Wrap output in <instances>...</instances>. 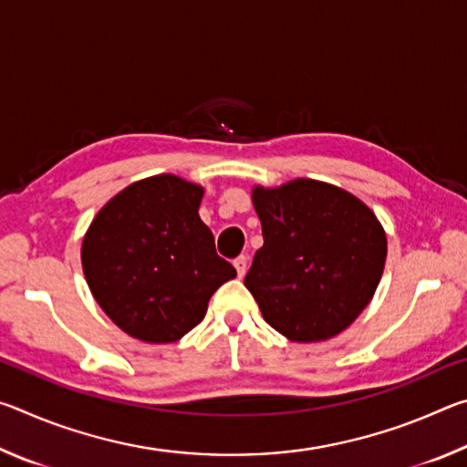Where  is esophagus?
<instances>
[{
  "label": "esophagus",
  "instance_id": "obj_1",
  "mask_svg": "<svg viewBox=\"0 0 467 467\" xmlns=\"http://www.w3.org/2000/svg\"><path fill=\"white\" fill-rule=\"evenodd\" d=\"M233 264H234V267H236V274H239V278H243L244 272H247V257H244V255H239V257L234 259Z\"/></svg>",
  "mask_w": 467,
  "mask_h": 467
}]
</instances>
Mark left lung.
Instances as JSON below:
<instances>
[{
  "label": "left lung",
  "instance_id": "1",
  "mask_svg": "<svg viewBox=\"0 0 467 467\" xmlns=\"http://www.w3.org/2000/svg\"><path fill=\"white\" fill-rule=\"evenodd\" d=\"M264 247L244 286L270 326L292 342H321L365 311L387 257L381 223L336 185L295 179L253 189Z\"/></svg>",
  "mask_w": 467,
  "mask_h": 467
}]
</instances>
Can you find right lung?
Returning <instances> with one entry per match:
<instances>
[{
	"label": "right lung",
	"mask_w": 467,
	"mask_h": 467,
	"mask_svg": "<svg viewBox=\"0 0 467 467\" xmlns=\"http://www.w3.org/2000/svg\"><path fill=\"white\" fill-rule=\"evenodd\" d=\"M202 195L200 185L175 175L141 179L117 193L84 236L82 267L92 296L141 342H177L236 275L197 214Z\"/></svg>",
	"instance_id": "obj_1"
}]
</instances>
